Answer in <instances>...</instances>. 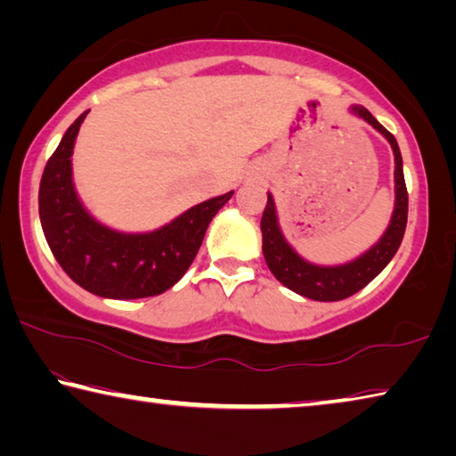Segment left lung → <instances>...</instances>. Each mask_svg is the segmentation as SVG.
<instances>
[{
  "instance_id": "1",
  "label": "left lung",
  "mask_w": 456,
  "mask_h": 456,
  "mask_svg": "<svg viewBox=\"0 0 456 456\" xmlns=\"http://www.w3.org/2000/svg\"><path fill=\"white\" fill-rule=\"evenodd\" d=\"M348 110L354 117L362 118L374 130H378L390 142L392 154H395V211H392L388 227H386L380 239L370 249L362 253V256L346 261V264L320 265L314 264V261H307L304 256H299L293 249V245L285 239L272 192H267V205L264 217H261L264 257L269 272L285 288L304 297H310L314 302H339V299L350 297L362 288H366L390 264V259L396 256L406 229L408 192L403 171V154H400L396 138L364 106L352 104Z\"/></svg>"
}]
</instances>
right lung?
Here are the masks:
<instances>
[{"mask_svg":"<svg viewBox=\"0 0 456 456\" xmlns=\"http://www.w3.org/2000/svg\"><path fill=\"white\" fill-rule=\"evenodd\" d=\"M86 114L72 122L44 168L37 203L45 241L70 280L98 297L159 296L187 273L207 227L233 191L207 199L142 233L104 225L84 207L74 184L72 154Z\"/></svg>","mask_w":456,"mask_h":456,"instance_id":"obj_1","label":"right lung"}]
</instances>
